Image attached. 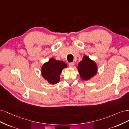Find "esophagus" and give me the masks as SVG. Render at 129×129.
Listing matches in <instances>:
<instances>
[{
    "mask_svg": "<svg viewBox=\"0 0 129 129\" xmlns=\"http://www.w3.org/2000/svg\"><path fill=\"white\" fill-rule=\"evenodd\" d=\"M74 65V63H70L69 64V66H70V68H73Z\"/></svg>",
    "mask_w": 129,
    "mask_h": 129,
    "instance_id": "1",
    "label": "esophagus"
}]
</instances>
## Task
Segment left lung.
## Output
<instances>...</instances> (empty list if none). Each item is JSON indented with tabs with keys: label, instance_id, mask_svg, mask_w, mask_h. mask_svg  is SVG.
<instances>
[{
	"label": "left lung",
	"instance_id": "obj_1",
	"mask_svg": "<svg viewBox=\"0 0 129 129\" xmlns=\"http://www.w3.org/2000/svg\"><path fill=\"white\" fill-rule=\"evenodd\" d=\"M77 69L81 79L87 81L97 74L98 67L94 60L87 55H84L82 60L78 63Z\"/></svg>",
	"mask_w": 129,
	"mask_h": 129
}]
</instances>
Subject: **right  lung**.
<instances>
[{"mask_svg": "<svg viewBox=\"0 0 129 129\" xmlns=\"http://www.w3.org/2000/svg\"><path fill=\"white\" fill-rule=\"evenodd\" d=\"M66 68L68 65L65 62L51 58L42 65L41 75L50 84L55 85L59 82L62 70Z\"/></svg>", "mask_w": 129, "mask_h": 129, "instance_id": "right-lung-1", "label": "right lung"}]
</instances>
